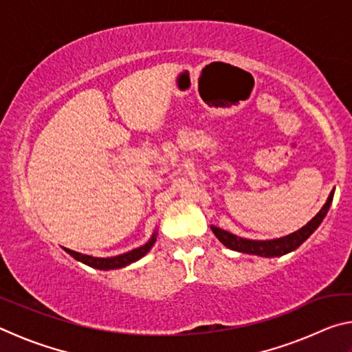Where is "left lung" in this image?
<instances>
[{
	"label": "left lung",
	"mask_w": 352,
	"mask_h": 352,
	"mask_svg": "<svg viewBox=\"0 0 352 352\" xmlns=\"http://www.w3.org/2000/svg\"><path fill=\"white\" fill-rule=\"evenodd\" d=\"M332 199H333V190L329 194V197H327L326 204L323 205V208H321L320 212L311 220V222L298 231H295V233L279 237V239L252 241V239H243V237L236 236L222 228H217V226L214 225H211V230L226 248L234 250V252L247 253V254H258V256H262V258H275V256H283L294 252V250L300 247L301 243L318 228L320 223L323 222V219L326 217L327 211H329Z\"/></svg>",
	"instance_id": "left-lung-1"
}]
</instances>
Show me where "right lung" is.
<instances>
[{
  "mask_svg": "<svg viewBox=\"0 0 352 352\" xmlns=\"http://www.w3.org/2000/svg\"><path fill=\"white\" fill-rule=\"evenodd\" d=\"M155 241H157V231H155L151 239H148V242H146L144 245H141L138 248L132 250V252H127V253H124V254L111 256V258H94V256L77 253V252H74V250H69V248H63V250L68 254L73 256L74 259L83 262V264H85V265L93 267V269H98V270H115V269H121V267H126L129 264H132V262L141 259L142 256H144L148 252V250L153 247Z\"/></svg>",
  "mask_w": 352,
  "mask_h": 352,
  "instance_id": "right-lung-1",
  "label": "right lung"
}]
</instances>
